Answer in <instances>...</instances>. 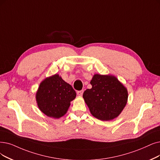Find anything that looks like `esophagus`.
Wrapping results in <instances>:
<instances>
[{"instance_id": "esophagus-1", "label": "esophagus", "mask_w": 160, "mask_h": 160, "mask_svg": "<svg viewBox=\"0 0 160 160\" xmlns=\"http://www.w3.org/2000/svg\"><path fill=\"white\" fill-rule=\"evenodd\" d=\"M83 90H81V91H79L77 92V94H78V96H79V97H81V96L82 95V94H83Z\"/></svg>"}]
</instances>
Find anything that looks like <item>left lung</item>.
<instances>
[{"label": "left lung", "instance_id": "8db88e82", "mask_svg": "<svg viewBox=\"0 0 160 160\" xmlns=\"http://www.w3.org/2000/svg\"><path fill=\"white\" fill-rule=\"evenodd\" d=\"M92 88L83 97L91 114L101 121L117 118L124 109L128 98L127 88L115 76L95 74L91 81Z\"/></svg>", "mask_w": 160, "mask_h": 160}]
</instances>
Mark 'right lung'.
Masks as SVG:
<instances>
[{
	"label": "right lung",
	"mask_w": 160,
	"mask_h": 160,
	"mask_svg": "<svg viewBox=\"0 0 160 160\" xmlns=\"http://www.w3.org/2000/svg\"><path fill=\"white\" fill-rule=\"evenodd\" d=\"M76 97L72 87L58 74L44 79L36 93L39 110L50 118H60L66 113L70 102Z\"/></svg>",
	"instance_id": "add662e5"
}]
</instances>
